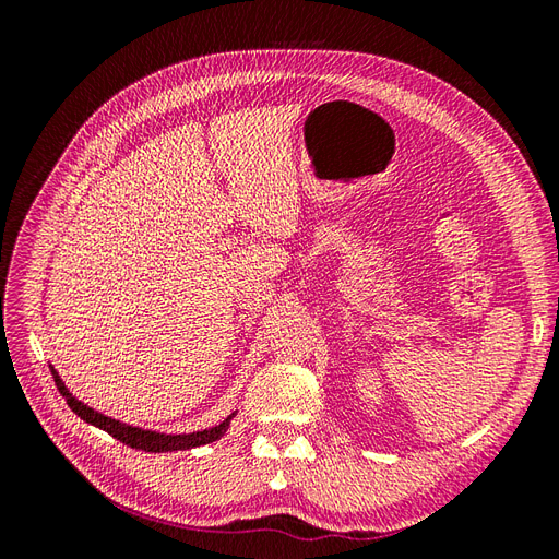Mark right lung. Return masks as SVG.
Returning <instances> with one entry per match:
<instances>
[{"instance_id":"right-lung-1","label":"right lung","mask_w":559,"mask_h":559,"mask_svg":"<svg viewBox=\"0 0 559 559\" xmlns=\"http://www.w3.org/2000/svg\"><path fill=\"white\" fill-rule=\"evenodd\" d=\"M50 373H53V380L58 384V392L64 396L67 405L83 419L88 421V425L97 427L107 431L109 436H114L116 441H121L134 450H144V452H177V450H191V448H200V445H207V443H214L222 438L228 427H230V419L238 415V411L230 413L222 425H216L212 429H202V431H193V433H160V431H151V429H142V427H132V425H126V421H118V419H111L103 413L93 411L91 405H86L83 401H79L70 389L64 386L62 378L58 376V370L50 366Z\"/></svg>"}]
</instances>
